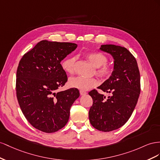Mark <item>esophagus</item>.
I'll list each match as a JSON object with an SVG mask.
<instances>
[{"label": "esophagus", "mask_w": 160, "mask_h": 160, "mask_svg": "<svg viewBox=\"0 0 160 160\" xmlns=\"http://www.w3.org/2000/svg\"><path fill=\"white\" fill-rule=\"evenodd\" d=\"M80 95H85V94H87V92H86V91H84V90H80Z\"/></svg>", "instance_id": "34e87169"}]
</instances>
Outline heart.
<instances>
[{"label":"heart","instance_id":"obj_1","mask_svg":"<svg viewBox=\"0 0 160 160\" xmlns=\"http://www.w3.org/2000/svg\"><path fill=\"white\" fill-rule=\"evenodd\" d=\"M86 56L96 68H98L97 74L100 76L108 78L111 75L112 68L110 65L107 64L108 59L104 53L95 51L89 52L86 53ZM76 61V56H70L67 58L62 63L63 69L70 74L74 73ZM69 84L72 87L82 90H87L97 86L98 82L94 78L79 76L71 78L69 80Z\"/></svg>","mask_w":160,"mask_h":160}]
</instances>
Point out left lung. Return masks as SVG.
Segmentation results:
<instances>
[{"label": "left lung", "instance_id": "left-lung-1", "mask_svg": "<svg viewBox=\"0 0 160 160\" xmlns=\"http://www.w3.org/2000/svg\"><path fill=\"white\" fill-rule=\"evenodd\" d=\"M100 49L112 56L114 70L98 88L112 96L106 98L97 90H91L93 104L88 115L95 129L108 132L124 125L133 113L141 91L140 73L135 57L125 48L107 44Z\"/></svg>", "mask_w": 160, "mask_h": 160}]
</instances>
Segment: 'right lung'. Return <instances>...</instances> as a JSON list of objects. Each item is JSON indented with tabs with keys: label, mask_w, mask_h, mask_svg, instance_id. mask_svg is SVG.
Here are the masks:
<instances>
[{
	"label": "right lung",
	"mask_w": 160,
	"mask_h": 160,
	"mask_svg": "<svg viewBox=\"0 0 160 160\" xmlns=\"http://www.w3.org/2000/svg\"><path fill=\"white\" fill-rule=\"evenodd\" d=\"M77 44L42 40L21 59L17 70L16 92L20 108L30 124L54 133L69 119L72 104L80 97L72 88L58 92L68 81L61 65Z\"/></svg>",
	"instance_id": "obj_1"
}]
</instances>
